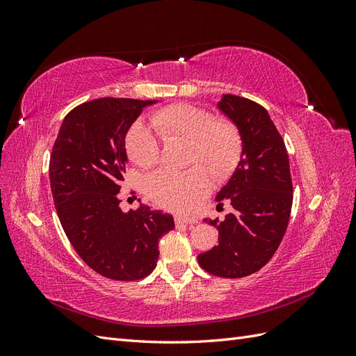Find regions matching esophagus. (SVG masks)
Segmentation results:
<instances>
[{"label": "esophagus", "mask_w": 356, "mask_h": 356, "mask_svg": "<svg viewBox=\"0 0 356 356\" xmlns=\"http://www.w3.org/2000/svg\"><path fill=\"white\" fill-rule=\"evenodd\" d=\"M195 222H197V220L193 218V217H175V224L177 225H181V224L191 225V224H195Z\"/></svg>", "instance_id": "1"}]
</instances>
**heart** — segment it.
<instances>
[{"label":"heart","instance_id":"1","mask_svg":"<svg viewBox=\"0 0 356 356\" xmlns=\"http://www.w3.org/2000/svg\"><path fill=\"white\" fill-rule=\"evenodd\" d=\"M149 123L161 139H182L186 165H203L215 179L227 178L238 166L242 141L236 126L227 120H213L209 111L191 104H172L149 115ZM126 149L134 163L153 168L160 157L159 138L138 122L126 135ZM211 181L202 166L184 172L157 170L145 179V193L160 207L187 212L208 195Z\"/></svg>","mask_w":356,"mask_h":356}]
</instances>
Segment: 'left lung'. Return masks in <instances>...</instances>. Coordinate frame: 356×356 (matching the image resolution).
I'll use <instances>...</instances> for the list:
<instances>
[{"instance_id":"1","label":"left lung","mask_w":356,"mask_h":356,"mask_svg":"<svg viewBox=\"0 0 356 356\" xmlns=\"http://www.w3.org/2000/svg\"><path fill=\"white\" fill-rule=\"evenodd\" d=\"M217 108L238 127L241 161L218 191L233 211L222 221L208 220L218 230V245L197 255L203 270L220 277H243L260 270L276 252L293 207L289 159L264 106L236 95H222Z\"/></svg>"}]
</instances>
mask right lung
<instances>
[{"label": "right lung", "instance_id": "obj_1", "mask_svg": "<svg viewBox=\"0 0 356 356\" xmlns=\"http://www.w3.org/2000/svg\"><path fill=\"white\" fill-rule=\"evenodd\" d=\"M159 101L101 98L71 110L50 154V187L62 229L81 260L114 281L152 273L170 213L139 204L123 212L117 195L126 172L127 131Z\"/></svg>", "mask_w": 356, "mask_h": 356}]
</instances>
